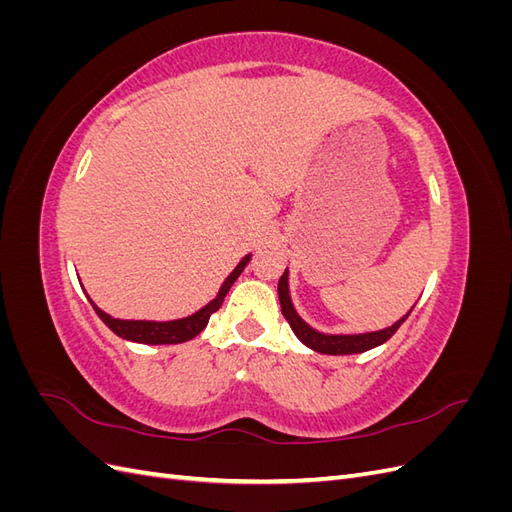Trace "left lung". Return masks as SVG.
Returning <instances> with one entry per match:
<instances>
[{
	"instance_id": "left-lung-1",
	"label": "left lung",
	"mask_w": 512,
	"mask_h": 512,
	"mask_svg": "<svg viewBox=\"0 0 512 512\" xmlns=\"http://www.w3.org/2000/svg\"><path fill=\"white\" fill-rule=\"evenodd\" d=\"M277 294H280V305H282V314L288 320V324L292 327L294 335H297L301 342L312 348L320 354H361L367 352L376 346H382L386 339H391L393 333L404 324V320L410 316V312L406 316H401L395 324L386 329H378V331H365V333H322L299 316L297 309H294V303L290 299V286H288V269L284 271V275L280 277V284H277Z\"/></svg>"
}]
</instances>
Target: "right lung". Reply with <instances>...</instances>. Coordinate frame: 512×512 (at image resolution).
<instances>
[{
    "instance_id": "add662e5",
    "label": "right lung",
    "mask_w": 512,
    "mask_h": 512,
    "mask_svg": "<svg viewBox=\"0 0 512 512\" xmlns=\"http://www.w3.org/2000/svg\"><path fill=\"white\" fill-rule=\"evenodd\" d=\"M252 254H247L239 260V265L232 269V273L226 277L222 288L215 294V299L209 301L205 307H200L198 312L185 316V318H177V320H121V318H113L108 316L106 312L91 301L94 305L96 314L100 316V320L111 329L115 335H119L121 339H128V342H136V344H151V346H162V344H183L188 339L196 337L200 331L207 327V322L211 318L213 312H218L220 305L224 303V297L228 294L230 286L237 282V277L243 273V269L250 262Z\"/></svg>"
}]
</instances>
